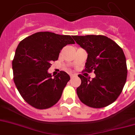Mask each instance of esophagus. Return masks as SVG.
Masks as SVG:
<instances>
[{
  "label": "esophagus",
  "mask_w": 135,
  "mask_h": 135,
  "mask_svg": "<svg viewBox=\"0 0 135 135\" xmlns=\"http://www.w3.org/2000/svg\"><path fill=\"white\" fill-rule=\"evenodd\" d=\"M70 78H73L74 77V74H70Z\"/></svg>",
  "instance_id": "34e87169"
}]
</instances>
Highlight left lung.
I'll return each mask as SVG.
<instances>
[{"mask_svg":"<svg viewBox=\"0 0 135 135\" xmlns=\"http://www.w3.org/2000/svg\"><path fill=\"white\" fill-rule=\"evenodd\" d=\"M88 53L85 71L94 70L92 79L78 75L81 83L77 94L83 103L93 108L108 106L122 92L127 76L125 56L121 47L108 37L101 35L73 36Z\"/></svg>","mask_w":135,"mask_h":135,"instance_id":"left-lung-1","label":"left lung"}]
</instances>
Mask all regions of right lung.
Instances as JSON below:
<instances>
[{"label": "right lung", "mask_w": 135, "mask_h": 135, "mask_svg": "<svg viewBox=\"0 0 135 135\" xmlns=\"http://www.w3.org/2000/svg\"><path fill=\"white\" fill-rule=\"evenodd\" d=\"M75 44L70 35L40 32L19 43L12 61L14 81L22 98L32 107L45 109L60 100L70 77L61 71L53 78L47 70L60 50Z\"/></svg>", "instance_id": "1"}]
</instances>
